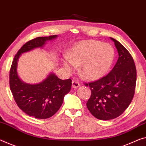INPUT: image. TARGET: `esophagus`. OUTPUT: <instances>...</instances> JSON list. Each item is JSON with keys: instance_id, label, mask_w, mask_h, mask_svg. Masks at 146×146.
Wrapping results in <instances>:
<instances>
[{"instance_id": "obj_1", "label": "esophagus", "mask_w": 146, "mask_h": 146, "mask_svg": "<svg viewBox=\"0 0 146 146\" xmlns=\"http://www.w3.org/2000/svg\"><path fill=\"white\" fill-rule=\"evenodd\" d=\"M80 86V84L77 82V81L76 80L72 81V87L73 88H78V87H79Z\"/></svg>"}]
</instances>
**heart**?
<instances>
[{
	"mask_svg": "<svg viewBox=\"0 0 146 146\" xmlns=\"http://www.w3.org/2000/svg\"><path fill=\"white\" fill-rule=\"evenodd\" d=\"M114 59L115 50L110 44L89 40L72 47L62 62L68 72H73L80 66V72L85 79L96 80L108 72Z\"/></svg>",
	"mask_w": 146,
	"mask_h": 146,
	"instance_id": "heart-1",
	"label": "heart"
}]
</instances>
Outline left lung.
I'll return each instance as SVG.
<instances>
[{
	"mask_svg": "<svg viewBox=\"0 0 146 146\" xmlns=\"http://www.w3.org/2000/svg\"><path fill=\"white\" fill-rule=\"evenodd\" d=\"M118 52V59L107 76L86 84L91 95L87 107L94 117L100 120L117 117L133 100L136 82V70L131 55L117 40L110 38Z\"/></svg>",
	"mask_w": 146,
	"mask_h": 146,
	"instance_id": "1",
	"label": "left lung"
}]
</instances>
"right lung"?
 Segmentation results:
<instances>
[{
  "label": "right lung",
  "instance_id": "obj_1",
  "mask_svg": "<svg viewBox=\"0 0 146 146\" xmlns=\"http://www.w3.org/2000/svg\"><path fill=\"white\" fill-rule=\"evenodd\" d=\"M57 37V35L38 37L27 42L15 55L11 66L10 86L15 101L22 111L35 118H49L59 110L64 96L70 91L72 80H60L51 72L38 84H27L19 78L17 62L21 54L43 48L47 42Z\"/></svg>",
  "mask_w": 146,
  "mask_h": 146
}]
</instances>
